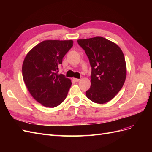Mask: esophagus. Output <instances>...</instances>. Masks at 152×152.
<instances>
[{
	"instance_id": "obj_1",
	"label": "esophagus",
	"mask_w": 152,
	"mask_h": 152,
	"mask_svg": "<svg viewBox=\"0 0 152 152\" xmlns=\"http://www.w3.org/2000/svg\"><path fill=\"white\" fill-rule=\"evenodd\" d=\"M80 80V79H76V78H73V80L74 81V82H79Z\"/></svg>"
}]
</instances>
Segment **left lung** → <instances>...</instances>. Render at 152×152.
Segmentation results:
<instances>
[{
    "label": "left lung",
    "mask_w": 152,
    "mask_h": 152,
    "mask_svg": "<svg viewBox=\"0 0 152 152\" xmlns=\"http://www.w3.org/2000/svg\"><path fill=\"white\" fill-rule=\"evenodd\" d=\"M78 44L89 58L91 66V87L86 96L92 102L103 104L118 93L126 78V63L121 49L102 37L79 39Z\"/></svg>",
    "instance_id": "obj_1"
}]
</instances>
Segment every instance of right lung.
Wrapping results in <instances>:
<instances>
[{"label":"right lung","mask_w":152,"mask_h":152,"mask_svg":"<svg viewBox=\"0 0 152 152\" xmlns=\"http://www.w3.org/2000/svg\"><path fill=\"white\" fill-rule=\"evenodd\" d=\"M73 40H47L26 54L22 66L25 84L37 102L54 108L65 99L72 82L58 73V66L73 46Z\"/></svg>","instance_id":"right-lung-1"}]
</instances>
